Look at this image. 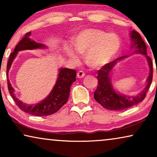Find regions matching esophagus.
I'll use <instances>...</instances> for the list:
<instances>
[{
  "instance_id": "1",
  "label": "esophagus",
  "mask_w": 157,
  "mask_h": 157,
  "mask_svg": "<svg viewBox=\"0 0 157 157\" xmlns=\"http://www.w3.org/2000/svg\"><path fill=\"white\" fill-rule=\"evenodd\" d=\"M84 76H85V74L83 71H78V73H77V77H78V78H83Z\"/></svg>"
}]
</instances>
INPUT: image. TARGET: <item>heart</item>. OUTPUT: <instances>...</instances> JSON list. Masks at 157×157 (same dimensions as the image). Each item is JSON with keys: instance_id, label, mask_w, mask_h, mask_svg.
I'll list each match as a JSON object with an SVG mask.
<instances>
[{"instance_id": "b5f03b06", "label": "heart", "mask_w": 157, "mask_h": 157, "mask_svg": "<svg viewBox=\"0 0 157 157\" xmlns=\"http://www.w3.org/2000/svg\"><path fill=\"white\" fill-rule=\"evenodd\" d=\"M73 46L66 49V55L73 63L79 62L78 54L84 56V61L89 67L100 68L109 64L119 54L121 40L113 32L106 33L98 29L81 31L73 40Z\"/></svg>"}]
</instances>
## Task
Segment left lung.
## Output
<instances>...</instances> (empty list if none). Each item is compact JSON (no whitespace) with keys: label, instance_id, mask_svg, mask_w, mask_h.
<instances>
[{"label":"left lung","instance_id":"left-lung-1","mask_svg":"<svg viewBox=\"0 0 157 157\" xmlns=\"http://www.w3.org/2000/svg\"><path fill=\"white\" fill-rule=\"evenodd\" d=\"M129 36L131 38V49L132 50V53L129 55L117 59L98 71L97 78L98 84L97 89L94 92V98L103 107L109 110H124L131 108L141 102L144 99L146 94L149 90L152 81L153 65L151 59L147 56V46L138 32L132 31ZM134 54H141L146 57L150 68V74L146 81L147 84L145 89L136 95L127 96L119 93L114 89L111 82V76L115 65L119 61Z\"/></svg>","mask_w":157,"mask_h":157}]
</instances>
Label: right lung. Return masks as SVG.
Returning a JSON list of instances; mask_svg holds the SVG:
<instances>
[{"mask_svg": "<svg viewBox=\"0 0 157 157\" xmlns=\"http://www.w3.org/2000/svg\"><path fill=\"white\" fill-rule=\"evenodd\" d=\"M31 32L25 34V37L18 43L14 51L10 53L7 64V81L8 88L10 96L19 108L25 112L35 116H48L53 114L59 110L67 102L72 83L76 81V72L75 70L67 68H60L59 74L52 90L44 100L35 104H27L19 100L15 96V90L8 78V72L11 68L12 63L16 59L18 53L25 50H38L48 48V46L43 44L32 40Z\"/></svg>", "mask_w": 157, "mask_h": 157, "instance_id": "1", "label": "right lung"}]
</instances>
